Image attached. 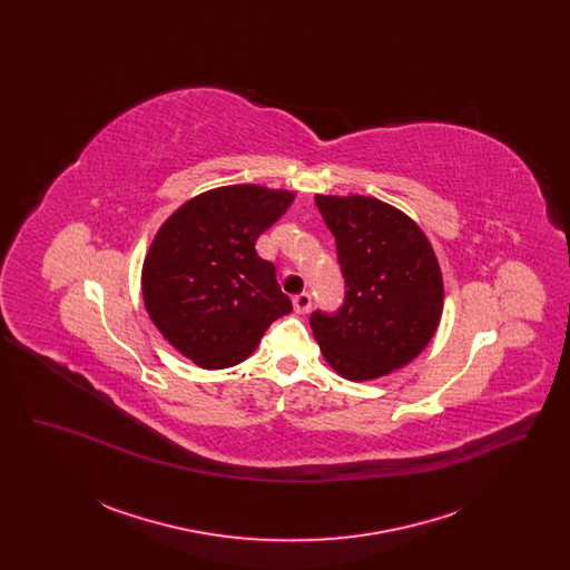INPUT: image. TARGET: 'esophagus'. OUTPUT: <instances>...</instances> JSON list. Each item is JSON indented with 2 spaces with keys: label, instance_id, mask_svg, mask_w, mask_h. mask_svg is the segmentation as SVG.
<instances>
[{
  "label": "esophagus",
  "instance_id": "esophagus-1",
  "mask_svg": "<svg viewBox=\"0 0 570 570\" xmlns=\"http://www.w3.org/2000/svg\"><path fill=\"white\" fill-rule=\"evenodd\" d=\"M293 305H295V312H297V314L309 312V307H312L309 293H298V295H295V297H293Z\"/></svg>",
  "mask_w": 570,
  "mask_h": 570
}]
</instances>
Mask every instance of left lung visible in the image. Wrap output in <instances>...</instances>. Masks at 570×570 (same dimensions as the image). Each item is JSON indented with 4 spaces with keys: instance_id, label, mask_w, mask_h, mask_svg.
<instances>
[{
    "instance_id": "left-lung-1",
    "label": "left lung",
    "mask_w": 570,
    "mask_h": 570,
    "mask_svg": "<svg viewBox=\"0 0 570 570\" xmlns=\"http://www.w3.org/2000/svg\"><path fill=\"white\" fill-rule=\"evenodd\" d=\"M335 237L346 295L337 312L309 316L328 365L372 380L407 365L442 314V273L423 230L372 196H316Z\"/></svg>"
}]
</instances>
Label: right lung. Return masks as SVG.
Returning a JSON list of instances; mask_svg holds the SVG:
<instances>
[{
  "mask_svg": "<svg viewBox=\"0 0 570 570\" xmlns=\"http://www.w3.org/2000/svg\"><path fill=\"white\" fill-rule=\"evenodd\" d=\"M295 194L263 186L205 191L158 230L142 265V298L164 337L205 370L242 363L273 321L293 312L275 267L254 245Z\"/></svg>",
  "mask_w": 570,
  "mask_h": 570,
  "instance_id": "obj_1",
  "label": "right lung"
}]
</instances>
